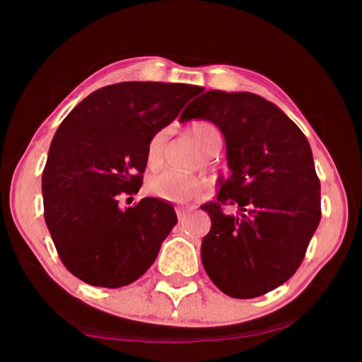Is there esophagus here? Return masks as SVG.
Masks as SVG:
<instances>
[{"instance_id": "esophagus-1", "label": "esophagus", "mask_w": 362, "mask_h": 362, "mask_svg": "<svg viewBox=\"0 0 362 362\" xmlns=\"http://www.w3.org/2000/svg\"><path fill=\"white\" fill-rule=\"evenodd\" d=\"M194 206H177L175 207V212H177V217H179V220H183V217L187 216V214L189 211H193Z\"/></svg>"}]
</instances>
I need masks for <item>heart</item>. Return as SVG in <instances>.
<instances>
[{
	"label": "heart",
	"instance_id": "obj_1",
	"mask_svg": "<svg viewBox=\"0 0 362 362\" xmlns=\"http://www.w3.org/2000/svg\"><path fill=\"white\" fill-rule=\"evenodd\" d=\"M189 136L201 146L206 155H217L222 150L223 136L218 127L211 121H196L189 126ZM169 131L163 129L156 132L148 145V163L151 166L161 164L166 151ZM150 192L158 198L174 201V203H188V201L203 196L206 183L203 179L194 175H185L174 170H163L155 174L148 182Z\"/></svg>",
	"mask_w": 362,
	"mask_h": 362
}]
</instances>
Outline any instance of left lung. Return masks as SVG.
Here are the masks:
<instances>
[{
  "mask_svg": "<svg viewBox=\"0 0 362 362\" xmlns=\"http://www.w3.org/2000/svg\"><path fill=\"white\" fill-rule=\"evenodd\" d=\"M188 119L218 127L231 170L218 179L217 203L201 206L211 217L201 243L207 276L230 297L263 296L297 272L320 225L321 183L308 140L283 110L252 93L207 90L183 110L180 121Z\"/></svg>",
  "mask_w": 362,
  "mask_h": 362,
  "instance_id": "left-lung-1",
  "label": "left lung"
}]
</instances>
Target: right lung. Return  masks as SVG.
<instances>
[{
    "instance_id": "add662e5",
    "label": "right lung",
    "mask_w": 362,
    "mask_h": 362,
    "mask_svg": "<svg viewBox=\"0 0 362 362\" xmlns=\"http://www.w3.org/2000/svg\"><path fill=\"white\" fill-rule=\"evenodd\" d=\"M183 83L126 81L89 94L66 115L42 173L45 220L60 260L90 286L122 287L151 267L177 223L174 207L137 193L148 145L201 93Z\"/></svg>"
}]
</instances>
